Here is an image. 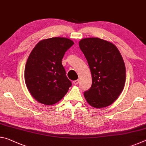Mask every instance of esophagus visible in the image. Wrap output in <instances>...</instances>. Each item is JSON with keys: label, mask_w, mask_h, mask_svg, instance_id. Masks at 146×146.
Returning <instances> with one entry per match:
<instances>
[{"label": "esophagus", "mask_w": 146, "mask_h": 146, "mask_svg": "<svg viewBox=\"0 0 146 146\" xmlns=\"http://www.w3.org/2000/svg\"><path fill=\"white\" fill-rule=\"evenodd\" d=\"M78 82H79V80H78V79H77V80H76L73 81V83L75 85H77L78 84Z\"/></svg>", "instance_id": "1"}]
</instances>
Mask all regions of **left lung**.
Masks as SVG:
<instances>
[{"mask_svg": "<svg viewBox=\"0 0 146 146\" xmlns=\"http://www.w3.org/2000/svg\"><path fill=\"white\" fill-rule=\"evenodd\" d=\"M79 46L90 66L92 84L84 95L93 108L108 106L117 100L124 87L125 67L114 44L99 38H83Z\"/></svg>", "mask_w": 146, "mask_h": 146, "instance_id": "obj_1", "label": "left lung"}]
</instances>
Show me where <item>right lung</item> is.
<instances>
[{
    "mask_svg": "<svg viewBox=\"0 0 146 146\" xmlns=\"http://www.w3.org/2000/svg\"><path fill=\"white\" fill-rule=\"evenodd\" d=\"M74 44L70 39L53 37L39 42L29 55L24 71L28 90L35 99L53 105L72 85L62 64L64 54Z\"/></svg>",
    "mask_w": 146,
    "mask_h": 146,
    "instance_id": "add662e5",
    "label": "right lung"
}]
</instances>
